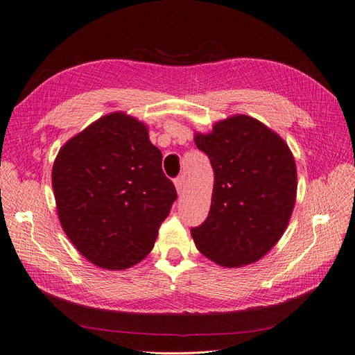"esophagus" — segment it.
<instances>
[{
  "label": "esophagus",
  "mask_w": 355,
  "mask_h": 355,
  "mask_svg": "<svg viewBox=\"0 0 355 355\" xmlns=\"http://www.w3.org/2000/svg\"><path fill=\"white\" fill-rule=\"evenodd\" d=\"M175 187H177V191H178V194H181L182 191H184V189H186V182H187V180H186V177L184 175H180V177H177L175 178Z\"/></svg>",
  "instance_id": "34e87169"
}]
</instances>
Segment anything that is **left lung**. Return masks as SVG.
Segmentation results:
<instances>
[{"instance_id":"obj_1","label":"left lung","mask_w":355,"mask_h":355,"mask_svg":"<svg viewBox=\"0 0 355 355\" xmlns=\"http://www.w3.org/2000/svg\"><path fill=\"white\" fill-rule=\"evenodd\" d=\"M194 142L210 159L214 184L206 220L191 229L197 250L222 267L263 258L283 236L296 203V162L282 137L236 114Z\"/></svg>"}]
</instances>
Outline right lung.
Returning a JSON list of instances; mask_svg holds the SVG:
<instances>
[{
  "label": "right lung",
  "instance_id": "1",
  "mask_svg": "<svg viewBox=\"0 0 355 355\" xmlns=\"http://www.w3.org/2000/svg\"><path fill=\"white\" fill-rule=\"evenodd\" d=\"M148 128L110 113L60 148L52 187L64 232L89 263L126 270L155 245L177 198Z\"/></svg>",
  "mask_w": 355,
  "mask_h": 355
}]
</instances>
